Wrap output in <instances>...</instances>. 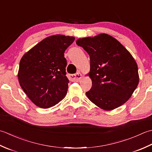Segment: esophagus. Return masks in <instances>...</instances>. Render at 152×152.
<instances>
[{
	"label": "esophagus",
	"mask_w": 152,
	"mask_h": 152,
	"mask_svg": "<svg viewBox=\"0 0 152 152\" xmlns=\"http://www.w3.org/2000/svg\"><path fill=\"white\" fill-rule=\"evenodd\" d=\"M68 77L72 81H79L82 78V74L80 72L77 73L75 74H69Z\"/></svg>",
	"instance_id": "obj_1"
}]
</instances>
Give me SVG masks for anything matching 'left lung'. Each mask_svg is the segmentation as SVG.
<instances>
[{
  "instance_id": "8db88e82",
  "label": "left lung",
  "mask_w": 152,
  "mask_h": 152,
  "mask_svg": "<svg viewBox=\"0 0 152 152\" xmlns=\"http://www.w3.org/2000/svg\"><path fill=\"white\" fill-rule=\"evenodd\" d=\"M76 44L84 48L91 60L88 75L92 86L86 96L106 111L125 104L139 83L138 66L131 54L106 33L79 39Z\"/></svg>"
}]
</instances>
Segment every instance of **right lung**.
Instances as JSON below:
<instances>
[{"label": "right lung", "instance_id": "add662e5", "mask_svg": "<svg viewBox=\"0 0 152 152\" xmlns=\"http://www.w3.org/2000/svg\"><path fill=\"white\" fill-rule=\"evenodd\" d=\"M75 37L54 35L44 39L21 58L18 78L21 88L34 104L41 108L55 106L66 96L64 52Z\"/></svg>", "mask_w": 152, "mask_h": 152}]
</instances>
